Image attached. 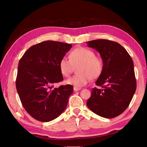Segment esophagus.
Returning <instances> with one entry per match:
<instances>
[{
  "mask_svg": "<svg viewBox=\"0 0 147 147\" xmlns=\"http://www.w3.org/2000/svg\"><path fill=\"white\" fill-rule=\"evenodd\" d=\"M80 90H81L80 88H78V87H74V92H78V91H79Z\"/></svg>",
  "mask_w": 147,
  "mask_h": 147,
  "instance_id": "obj_1",
  "label": "esophagus"
}]
</instances>
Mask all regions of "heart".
<instances>
[{
	"label": "heart",
	"mask_w": 147,
	"mask_h": 147,
	"mask_svg": "<svg viewBox=\"0 0 147 147\" xmlns=\"http://www.w3.org/2000/svg\"><path fill=\"white\" fill-rule=\"evenodd\" d=\"M69 59L62 57L59 62V67L61 74L69 77L78 66V74L66 80L69 85L75 87L85 86L90 80H96L102 73V59L95 55L92 50L85 47H77L69 54Z\"/></svg>",
	"instance_id": "1"
}]
</instances>
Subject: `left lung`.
Listing matches in <instances>:
<instances>
[{"instance_id": "1", "label": "left lung", "mask_w": 147, "mask_h": 147, "mask_svg": "<svg viewBox=\"0 0 147 147\" xmlns=\"http://www.w3.org/2000/svg\"><path fill=\"white\" fill-rule=\"evenodd\" d=\"M87 43L100 53L104 67L95 83L101 88H92L86 105L100 116L115 117L127 108L136 91L133 60L126 50L115 42L98 39Z\"/></svg>"}]
</instances>
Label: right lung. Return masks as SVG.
<instances>
[{
	"label": "right lung",
	"instance_id": "1",
	"mask_svg": "<svg viewBox=\"0 0 147 147\" xmlns=\"http://www.w3.org/2000/svg\"><path fill=\"white\" fill-rule=\"evenodd\" d=\"M71 47L66 43L44 41L31 47L19 62L17 92L23 107L36 120H54L67 107L73 86L54 85L63 80L59 62Z\"/></svg>",
	"mask_w": 147,
	"mask_h": 147
}]
</instances>
